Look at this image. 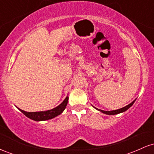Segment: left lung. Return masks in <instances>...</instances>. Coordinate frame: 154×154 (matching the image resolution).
Masks as SVG:
<instances>
[{"label":"left lung","instance_id":"1","mask_svg":"<svg viewBox=\"0 0 154 154\" xmlns=\"http://www.w3.org/2000/svg\"><path fill=\"white\" fill-rule=\"evenodd\" d=\"M135 100H133V101H132L131 103L128 104V105L126 106H125V107H123V108H121V109H116V110H113V111H103V110H100V109H96V108H95V109H96L97 110L101 111L102 113H104V114H109V115H114V114H119V113L124 112V111H125L128 110L129 108L132 106V104L134 103V102H135Z\"/></svg>","mask_w":154,"mask_h":154}]
</instances>
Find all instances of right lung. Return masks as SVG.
I'll return each instance as SVG.
<instances>
[{
	"mask_svg": "<svg viewBox=\"0 0 154 154\" xmlns=\"http://www.w3.org/2000/svg\"><path fill=\"white\" fill-rule=\"evenodd\" d=\"M68 99L69 97L67 96L59 106L48 111H38V112H27V111H24L20 109H19L29 119L35 120V121H45V120L53 119V118L61 114L66 106L67 103H68Z\"/></svg>",
	"mask_w": 154,
	"mask_h": 154,
	"instance_id": "obj_1",
	"label": "right lung"
}]
</instances>
